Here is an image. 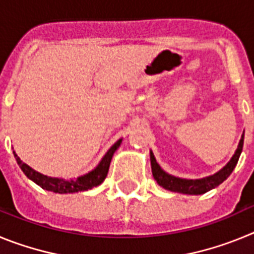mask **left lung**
Masks as SVG:
<instances>
[{
	"label": "left lung",
	"instance_id": "obj_1",
	"mask_svg": "<svg viewBox=\"0 0 254 254\" xmlns=\"http://www.w3.org/2000/svg\"><path fill=\"white\" fill-rule=\"evenodd\" d=\"M243 142H244V133L242 134V138L238 143V147L235 150L234 155L232 159L228 161L225 167L221 168L219 172H216L212 176L205 177V178L199 179H187V178H179V177H174L165 170L161 169V167L158 164L156 159H155L154 154L150 150V161H151V170L154 179L158 182V185L161 186L165 190H170V192H178V193L183 194H203L208 190H214L217 186H220L228 178L232 172L234 170L235 165H237L239 156L243 150Z\"/></svg>",
	"mask_w": 254,
	"mask_h": 254
}]
</instances>
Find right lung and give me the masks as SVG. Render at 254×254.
<instances>
[{
    "instance_id": "obj_1",
    "label": "right lung",
    "mask_w": 254,
    "mask_h": 254,
    "mask_svg": "<svg viewBox=\"0 0 254 254\" xmlns=\"http://www.w3.org/2000/svg\"><path fill=\"white\" fill-rule=\"evenodd\" d=\"M121 143H122V138L114 142L113 146L108 150L107 154L100 160V163L91 172L86 173V174L81 177H77V178L71 179L55 178V177L44 176L42 173L37 172V170L29 167L28 164L22 163V160L17 156L15 151H13V155H15V159H16L17 164H19V167L21 168L22 172H24V174L29 179L34 182V183H37L39 187L47 190H52L55 193H75V192H84V190H91V188L96 187V186L102 185L108 174V170H109V165H111V160L113 158L114 152L121 146Z\"/></svg>"
}]
</instances>
